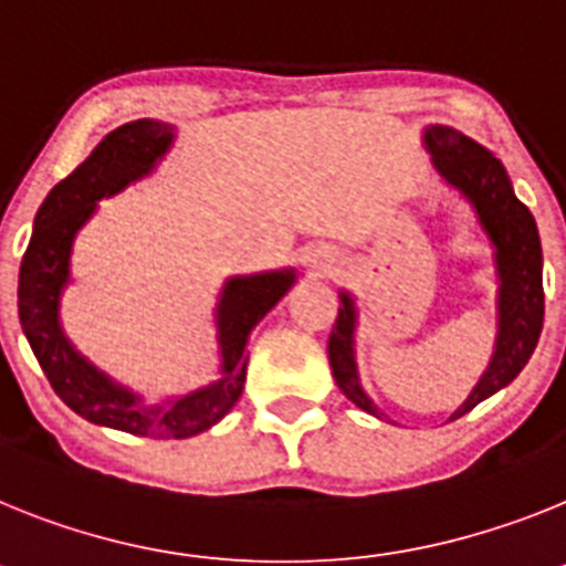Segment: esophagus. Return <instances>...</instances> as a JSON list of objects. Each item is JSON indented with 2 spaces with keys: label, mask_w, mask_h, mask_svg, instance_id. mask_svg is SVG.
Instances as JSON below:
<instances>
[{
  "label": "esophagus",
  "mask_w": 566,
  "mask_h": 566,
  "mask_svg": "<svg viewBox=\"0 0 566 566\" xmlns=\"http://www.w3.org/2000/svg\"><path fill=\"white\" fill-rule=\"evenodd\" d=\"M304 264L311 270H316L318 276H322V273H331L333 264H336V255L327 253V250H313V253L304 255Z\"/></svg>",
  "instance_id": "obj_1"
}]
</instances>
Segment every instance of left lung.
<instances>
[{"label":"left lung","instance_id":"left-lung-1","mask_svg":"<svg viewBox=\"0 0 566 566\" xmlns=\"http://www.w3.org/2000/svg\"><path fill=\"white\" fill-rule=\"evenodd\" d=\"M424 147L430 150L441 179L473 205L479 224L495 248L493 259L499 270V304H495L499 333H495L493 358L464 405L450 416L453 421L473 410L479 401L490 399L501 387H507L533 356L544 324L542 239L527 205L513 193L504 165L479 142L453 127L430 125L424 130ZM353 333H356V302L350 293H342V307L327 342L333 378L353 405L381 419L385 412L373 405L358 381Z\"/></svg>","mask_w":566,"mask_h":566}]
</instances>
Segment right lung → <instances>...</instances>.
I'll return each instance as SVG.
<instances>
[{
    "label": "right lung",
    "instance_id": "obj_1",
    "mask_svg": "<svg viewBox=\"0 0 566 566\" xmlns=\"http://www.w3.org/2000/svg\"><path fill=\"white\" fill-rule=\"evenodd\" d=\"M170 145L174 127L165 122L136 119L111 130L42 201L19 268V322L59 399L93 424L147 439H190L233 410L244 390L250 331L296 282V270L228 279L216 307L222 378L165 405H145L142 396L76 353L59 324V298L71 282L73 239L96 213V201L150 174Z\"/></svg>",
    "mask_w": 566,
    "mask_h": 566
}]
</instances>
